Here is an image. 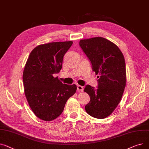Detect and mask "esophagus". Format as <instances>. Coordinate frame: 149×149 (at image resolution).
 I'll return each instance as SVG.
<instances>
[{
  "instance_id": "1",
  "label": "esophagus",
  "mask_w": 149,
  "mask_h": 149,
  "mask_svg": "<svg viewBox=\"0 0 149 149\" xmlns=\"http://www.w3.org/2000/svg\"><path fill=\"white\" fill-rule=\"evenodd\" d=\"M77 90L78 91H80L82 92L84 91V87L81 86V85H77Z\"/></svg>"
}]
</instances>
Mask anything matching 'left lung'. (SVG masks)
I'll list each match as a JSON object with an SVG mask.
<instances>
[{"mask_svg":"<svg viewBox=\"0 0 149 149\" xmlns=\"http://www.w3.org/2000/svg\"><path fill=\"white\" fill-rule=\"evenodd\" d=\"M79 46L92 70L99 75L97 88L85 86L84 91L90 97L85 111L93 117L103 119L115 110L123 95L126 82L125 58L114 43L102 37L82 40Z\"/></svg>","mask_w":149,"mask_h":149,"instance_id":"8db88e82","label":"left lung"}]
</instances>
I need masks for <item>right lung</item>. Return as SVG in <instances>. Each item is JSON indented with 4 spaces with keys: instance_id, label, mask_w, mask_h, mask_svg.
Returning a JSON list of instances; mask_svg holds the SVG:
<instances>
[{
    "instance_id": "1",
    "label": "right lung",
    "mask_w": 149,
    "mask_h": 149,
    "mask_svg": "<svg viewBox=\"0 0 149 149\" xmlns=\"http://www.w3.org/2000/svg\"><path fill=\"white\" fill-rule=\"evenodd\" d=\"M72 41L54 42L39 45L32 50L23 74L24 94L37 117L46 121L62 113L67 100L76 93V85L63 84L58 77L64 55Z\"/></svg>"
}]
</instances>
